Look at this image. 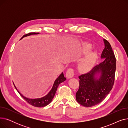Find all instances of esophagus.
Returning <instances> with one entry per match:
<instances>
[{"label": "esophagus", "mask_w": 128, "mask_h": 128, "mask_svg": "<svg viewBox=\"0 0 128 128\" xmlns=\"http://www.w3.org/2000/svg\"><path fill=\"white\" fill-rule=\"evenodd\" d=\"M74 73H75V70L73 68H70L68 69V70H67L66 73V77L68 78H72L74 76Z\"/></svg>", "instance_id": "obj_1"}]
</instances>
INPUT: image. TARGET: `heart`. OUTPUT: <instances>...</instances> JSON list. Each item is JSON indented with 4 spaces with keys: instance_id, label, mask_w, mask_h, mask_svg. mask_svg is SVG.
<instances>
[{
    "instance_id": "obj_1",
    "label": "heart",
    "mask_w": 128,
    "mask_h": 128,
    "mask_svg": "<svg viewBox=\"0 0 128 128\" xmlns=\"http://www.w3.org/2000/svg\"><path fill=\"white\" fill-rule=\"evenodd\" d=\"M91 49V45L88 43L83 44L82 52L84 53H88ZM98 58L97 53L96 52H90L82 60L78 65V70L82 72H86L90 71L94 65Z\"/></svg>"
}]
</instances>
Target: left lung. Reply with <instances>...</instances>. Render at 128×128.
Listing matches in <instances>:
<instances>
[{"mask_svg": "<svg viewBox=\"0 0 128 128\" xmlns=\"http://www.w3.org/2000/svg\"><path fill=\"white\" fill-rule=\"evenodd\" d=\"M105 48L101 58H104L89 72L78 77L79 88L76 93V100L84 106H95L103 100L112 88L115 81L116 58L110 42L104 39ZM100 74L99 78L96 74Z\"/></svg>", "mask_w": 128, "mask_h": 128, "instance_id": "obj_1", "label": "left lung"}]
</instances>
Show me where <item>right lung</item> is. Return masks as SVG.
I'll list each match as a JSON object with an SVG mask.
<instances>
[{"label":"right lung","mask_w":128,"mask_h":128,"mask_svg":"<svg viewBox=\"0 0 128 128\" xmlns=\"http://www.w3.org/2000/svg\"><path fill=\"white\" fill-rule=\"evenodd\" d=\"M39 34V32H30L28 34H27L24 35L21 38V39L24 37L27 36H29L30 35H33V34ZM66 79V78L64 77V76L63 72H62L61 74H60L58 76V77L56 80V81L54 82V84H53L52 89L48 93V94L43 98H36V99H30V98H26V97L24 96L17 90L16 86H15L14 84H14L15 88L18 91V92L19 93L20 96H21L28 104H30V105L33 106H35V107H44L51 102L52 99L53 98L54 96H55V94L57 90L58 86H59V84L60 83H62V82H64Z\"/></svg>","instance_id":"obj_1"}]
</instances>
